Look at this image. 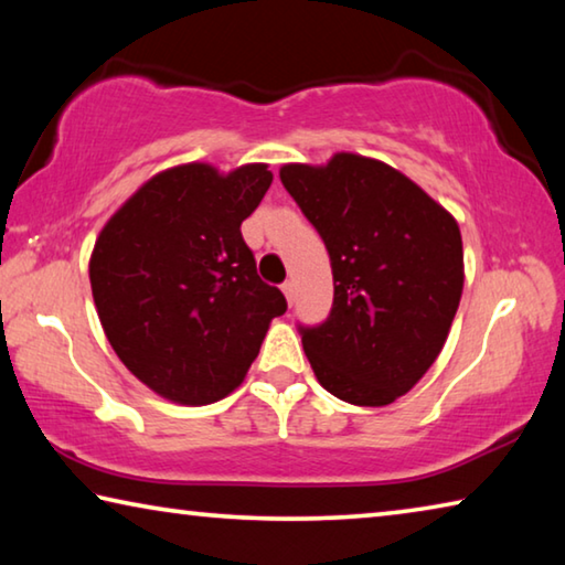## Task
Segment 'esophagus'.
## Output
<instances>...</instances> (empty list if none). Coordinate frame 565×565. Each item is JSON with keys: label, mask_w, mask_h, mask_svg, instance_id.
<instances>
[{"label": "esophagus", "mask_w": 565, "mask_h": 565, "mask_svg": "<svg viewBox=\"0 0 565 565\" xmlns=\"http://www.w3.org/2000/svg\"><path fill=\"white\" fill-rule=\"evenodd\" d=\"M281 291H284V296H286V301L294 303V299H296V284H294V281H286V284L281 286Z\"/></svg>", "instance_id": "34e87169"}]
</instances>
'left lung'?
<instances>
[{
  "mask_svg": "<svg viewBox=\"0 0 565 565\" xmlns=\"http://www.w3.org/2000/svg\"><path fill=\"white\" fill-rule=\"evenodd\" d=\"M279 177L331 256L329 319L301 329L313 374L347 404H394L451 331L463 294L458 222L398 169L353 151L284 164Z\"/></svg>",
  "mask_w": 565,
  "mask_h": 565,
  "instance_id": "obj_1",
  "label": "left lung"
}]
</instances>
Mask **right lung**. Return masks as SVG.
<instances>
[{"label": "right lung", "mask_w": 565, "mask_h": 565, "mask_svg": "<svg viewBox=\"0 0 565 565\" xmlns=\"http://www.w3.org/2000/svg\"><path fill=\"white\" fill-rule=\"evenodd\" d=\"M271 179L269 164L164 169L94 242L89 281L102 329L124 366L171 404L206 406L242 386L271 319L286 311L242 236Z\"/></svg>", "instance_id": "right-lung-1"}]
</instances>
